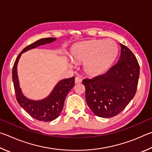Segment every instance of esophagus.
Wrapping results in <instances>:
<instances>
[{
    "label": "esophagus",
    "instance_id": "esophagus-1",
    "mask_svg": "<svg viewBox=\"0 0 152 152\" xmlns=\"http://www.w3.org/2000/svg\"><path fill=\"white\" fill-rule=\"evenodd\" d=\"M82 79L81 78L79 77H76L75 79V83H80Z\"/></svg>",
    "mask_w": 152,
    "mask_h": 152
}]
</instances>
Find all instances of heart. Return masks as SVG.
Listing matches in <instances>:
<instances>
[{"label":"heart","instance_id":"1","mask_svg":"<svg viewBox=\"0 0 152 152\" xmlns=\"http://www.w3.org/2000/svg\"><path fill=\"white\" fill-rule=\"evenodd\" d=\"M118 54V46L112 40H91L80 42L71 51L76 62H85L84 69L91 75H99L107 70Z\"/></svg>","mask_w":152,"mask_h":152}]
</instances>
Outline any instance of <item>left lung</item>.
Listing matches in <instances>:
<instances>
[{
	"mask_svg": "<svg viewBox=\"0 0 152 152\" xmlns=\"http://www.w3.org/2000/svg\"><path fill=\"white\" fill-rule=\"evenodd\" d=\"M120 46V57L115 65L105 73L82 81L87 105L101 118H112L121 112L136 93L139 63L129 49L121 43Z\"/></svg>",
	"mask_w": 152,
	"mask_h": 152,
	"instance_id": "obj_1",
	"label": "left lung"
}]
</instances>
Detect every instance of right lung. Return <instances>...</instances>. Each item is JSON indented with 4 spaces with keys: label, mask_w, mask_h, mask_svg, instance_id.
<instances>
[{
    "label": "right lung",
    "mask_w": 152,
    "mask_h": 152,
    "mask_svg": "<svg viewBox=\"0 0 152 152\" xmlns=\"http://www.w3.org/2000/svg\"><path fill=\"white\" fill-rule=\"evenodd\" d=\"M55 40L56 38L54 37L41 39L28 45L18 54L12 68V81L18 104L31 117L39 121H50L59 116L60 113L63 110L65 97L75 85V77L64 79L58 81L50 94L45 99L31 100L23 94L20 88L17 75V64L22 53L34 49L40 45L50 43Z\"/></svg>",
    "instance_id": "1"
}]
</instances>
